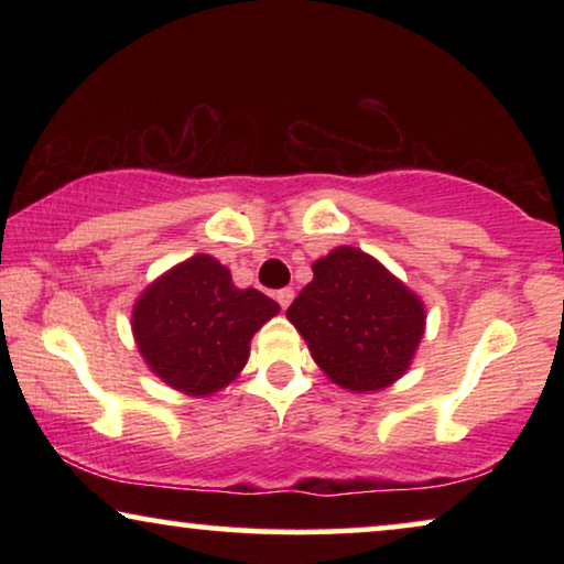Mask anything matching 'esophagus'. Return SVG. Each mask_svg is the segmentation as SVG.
Masks as SVG:
<instances>
[{
  "mask_svg": "<svg viewBox=\"0 0 564 564\" xmlns=\"http://www.w3.org/2000/svg\"><path fill=\"white\" fill-rule=\"evenodd\" d=\"M292 297H295V290H292V288H284V290L276 292V303L282 305V311H288L290 303H292Z\"/></svg>",
  "mask_w": 564,
  "mask_h": 564,
  "instance_id": "esophagus-1",
  "label": "esophagus"
}]
</instances>
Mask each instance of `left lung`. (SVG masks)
<instances>
[{
  "label": "left lung",
  "mask_w": 564,
  "mask_h": 564,
  "mask_svg": "<svg viewBox=\"0 0 564 564\" xmlns=\"http://www.w3.org/2000/svg\"><path fill=\"white\" fill-rule=\"evenodd\" d=\"M288 321L330 382L377 392L413 365L426 334V305L372 253L336 246L313 261V280L290 305Z\"/></svg>",
  "instance_id": "8db88e82"
}]
</instances>
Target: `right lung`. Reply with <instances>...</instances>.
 <instances>
[{
  "label": "right lung",
  "instance_id": "add662e5",
  "mask_svg": "<svg viewBox=\"0 0 564 564\" xmlns=\"http://www.w3.org/2000/svg\"><path fill=\"white\" fill-rule=\"evenodd\" d=\"M276 313L272 297L236 288L228 267L210 253H195L138 295L130 328L145 367L161 382L182 395L207 398L241 375L253 334Z\"/></svg>",
  "mask_w": 564,
  "mask_h": 564
}]
</instances>
